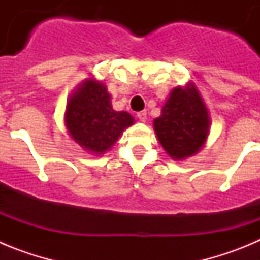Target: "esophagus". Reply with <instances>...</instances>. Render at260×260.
<instances>
[{
    "label": "esophagus",
    "instance_id": "esophagus-1",
    "mask_svg": "<svg viewBox=\"0 0 260 260\" xmlns=\"http://www.w3.org/2000/svg\"><path fill=\"white\" fill-rule=\"evenodd\" d=\"M137 117H138V119H139V121H142V122H146V121H147V112H146V110H142V112H139V113L137 114Z\"/></svg>",
    "mask_w": 260,
    "mask_h": 260
}]
</instances>
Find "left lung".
Instances as JSON below:
<instances>
[{
	"instance_id": "obj_1",
	"label": "left lung",
	"mask_w": 260,
	"mask_h": 260,
	"mask_svg": "<svg viewBox=\"0 0 260 260\" xmlns=\"http://www.w3.org/2000/svg\"><path fill=\"white\" fill-rule=\"evenodd\" d=\"M153 126L158 142L171 157L182 160L198 152L207 138L210 118L197 88L192 84L174 88Z\"/></svg>"
}]
</instances>
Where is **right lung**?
Here are the masks:
<instances>
[{
  "instance_id": "obj_1",
  "label": "right lung",
  "mask_w": 260,
  "mask_h": 260,
  "mask_svg": "<svg viewBox=\"0 0 260 260\" xmlns=\"http://www.w3.org/2000/svg\"><path fill=\"white\" fill-rule=\"evenodd\" d=\"M66 126L78 144L93 153H104L123 128L133 125L127 112H116L103 83L87 79L71 96L66 107Z\"/></svg>"
}]
</instances>
